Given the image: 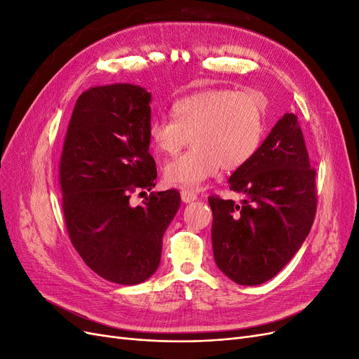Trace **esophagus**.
<instances>
[{
    "instance_id": "1",
    "label": "esophagus",
    "mask_w": 359,
    "mask_h": 359,
    "mask_svg": "<svg viewBox=\"0 0 359 359\" xmlns=\"http://www.w3.org/2000/svg\"><path fill=\"white\" fill-rule=\"evenodd\" d=\"M196 199H198V194L194 193L193 190H189V189H182L181 190V201L184 203H190V202L196 201Z\"/></svg>"
}]
</instances>
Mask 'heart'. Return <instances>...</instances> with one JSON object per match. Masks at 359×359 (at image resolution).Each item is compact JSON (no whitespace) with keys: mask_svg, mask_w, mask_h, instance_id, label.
Returning <instances> with one entry per match:
<instances>
[{"mask_svg":"<svg viewBox=\"0 0 359 359\" xmlns=\"http://www.w3.org/2000/svg\"><path fill=\"white\" fill-rule=\"evenodd\" d=\"M172 116L153 119L148 136L166 156H175L190 136L193 147L165 168V181L175 187L196 189L220 166L227 172L241 169L265 136V103L253 90H202L173 103Z\"/></svg>","mask_w":359,"mask_h":359,"instance_id":"obj_1","label":"heart"}]
</instances>
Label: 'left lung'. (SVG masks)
<instances>
[{
  "mask_svg": "<svg viewBox=\"0 0 359 359\" xmlns=\"http://www.w3.org/2000/svg\"><path fill=\"white\" fill-rule=\"evenodd\" d=\"M316 170L310 168L298 118L285 114L231 190L243 203L210 196L211 240L217 266L243 286L276 277L306 240L316 215Z\"/></svg>",
  "mask_w": 359,
  "mask_h": 359,
  "instance_id": "obj_1",
  "label": "left lung"
}]
</instances>
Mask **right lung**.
<instances>
[{
	"mask_svg": "<svg viewBox=\"0 0 359 359\" xmlns=\"http://www.w3.org/2000/svg\"><path fill=\"white\" fill-rule=\"evenodd\" d=\"M149 102V93L130 83L82 93L60 160L70 241L94 273L118 285H139L156 273L163 235L181 205L175 189L130 203L132 193L156 187Z\"/></svg>",
	"mask_w": 359,
	"mask_h": 359,
	"instance_id": "right-lung-1",
	"label": "right lung"
}]
</instances>
